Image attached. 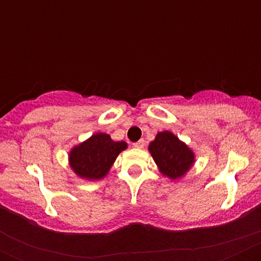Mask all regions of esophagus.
Instances as JSON below:
<instances>
[{"label": "esophagus", "mask_w": 261, "mask_h": 261, "mask_svg": "<svg viewBox=\"0 0 261 261\" xmlns=\"http://www.w3.org/2000/svg\"><path fill=\"white\" fill-rule=\"evenodd\" d=\"M143 146H145V140H140V141H137V142L134 143L135 148H143Z\"/></svg>", "instance_id": "esophagus-1"}]
</instances>
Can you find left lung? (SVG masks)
I'll return each instance as SVG.
<instances>
[{
	"mask_svg": "<svg viewBox=\"0 0 261 261\" xmlns=\"http://www.w3.org/2000/svg\"><path fill=\"white\" fill-rule=\"evenodd\" d=\"M148 151L161 174L170 180L184 178L195 164V152L168 130L155 135L148 145Z\"/></svg>",
	"mask_w": 261,
	"mask_h": 261,
	"instance_id": "1",
	"label": "left lung"
}]
</instances>
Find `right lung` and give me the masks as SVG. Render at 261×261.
Segmentation results:
<instances>
[{
  "instance_id": "1",
  "label": "right lung",
  "mask_w": 261,
  "mask_h": 261,
  "mask_svg": "<svg viewBox=\"0 0 261 261\" xmlns=\"http://www.w3.org/2000/svg\"><path fill=\"white\" fill-rule=\"evenodd\" d=\"M127 148L125 141H114L106 133H95L68 152V164L79 178L99 180L109 174L118 155Z\"/></svg>"
}]
</instances>
